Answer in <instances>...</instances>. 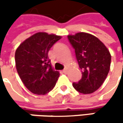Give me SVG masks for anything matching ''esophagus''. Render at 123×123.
Returning <instances> with one entry per match:
<instances>
[{"instance_id": "34e87169", "label": "esophagus", "mask_w": 123, "mask_h": 123, "mask_svg": "<svg viewBox=\"0 0 123 123\" xmlns=\"http://www.w3.org/2000/svg\"><path fill=\"white\" fill-rule=\"evenodd\" d=\"M62 72H63L64 73H68V69H67V68H65V69H64V70H62Z\"/></svg>"}]
</instances>
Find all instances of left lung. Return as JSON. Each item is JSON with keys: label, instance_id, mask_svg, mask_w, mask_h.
<instances>
[{"label": "left lung", "instance_id": "obj_1", "mask_svg": "<svg viewBox=\"0 0 123 123\" xmlns=\"http://www.w3.org/2000/svg\"><path fill=\"white\" fill-rule=\"evenodd\" d=\"M68 37L82 70V78L73 86L80 93H92L106 79L111 67V53L103 43L90 33H78Z\"/></svg>", "mask_w": 123, "mask_h": 123}]
</instances>
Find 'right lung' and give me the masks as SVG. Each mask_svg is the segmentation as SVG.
Masks as SVG:
<instances>
[{
	"mask_svg": "<svg viewBox=\"0 0 123 123\" xmlns=\"http://www.w3.org/2000/svg\"><path fill=\"white\" fill-rule=\"evenodd\" d=\"M61 36L39 32L24 40L16 49L17 72L25 86L36 95L53 89L60 73L53 69L48 51Z\"/></svg>",
	"mask_w": 123,
	"mask_h": 123,
	"instance_id": "add662e5",
	"label": "right lung"
}]
</instances>
